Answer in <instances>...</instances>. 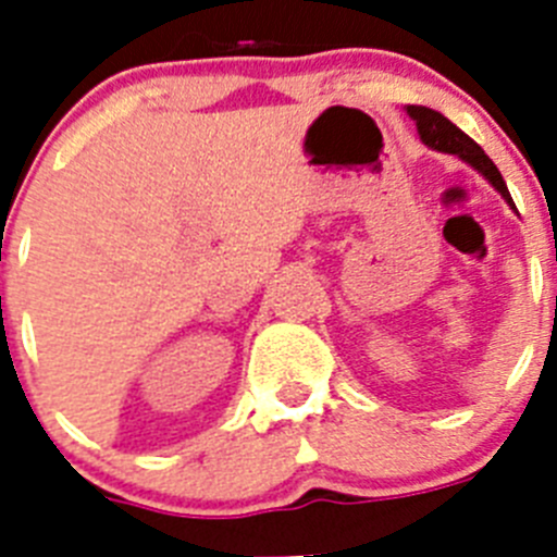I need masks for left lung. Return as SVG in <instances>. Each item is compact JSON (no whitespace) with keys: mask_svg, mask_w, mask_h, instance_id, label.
<instances>
[{"mask_svg":"<svg viewBox=\"0 0 557 557\" xmlns=\"http://www.w3.org/2000/svg\"><path fill=\"white\" fill-rule=\"evenodd\" d=\"M407 113H410V120L416 122L418 136H421V141H424L426 147H432V150H437V152H451V156H460L466 164H471L476 172H482V175H485V181H488V184L499 191L502 198L508 200L510 209H516L513 198H510L508 186H505V181H502L496 164L488 159V156H485V150H482V147L476 145L471 136H466L460 127L451 125V122L446 120L444 113L432 111V108L407 106Z\"/></svg>","mask_w":557,"mask_h":557,"instance_id":"left-lung-1","label":"left lung"}]
</instances>
